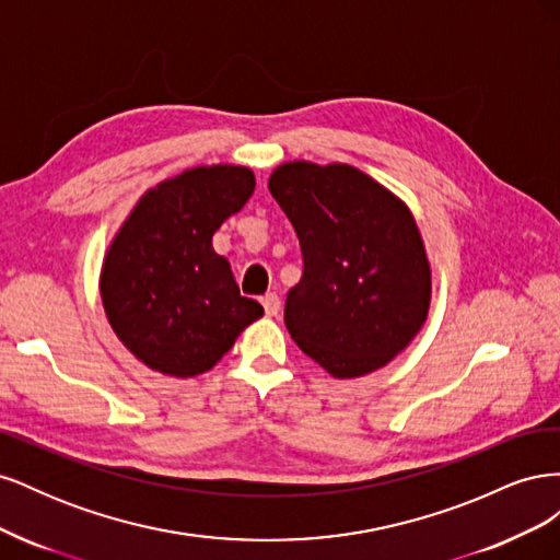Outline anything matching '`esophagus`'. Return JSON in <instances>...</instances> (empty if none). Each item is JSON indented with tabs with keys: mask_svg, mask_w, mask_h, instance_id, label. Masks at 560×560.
<instances>
[{
	"mask_svg": "<svg viewBox=\"0 0 560 560\" xmlns=\"http://www.w3.org/2000/svg\"><path fill=\"white\" fill-rule=\"evenodd\" d=\"M261 303H264V311H266L268 317H276V315L280 313V296H278L276 292H268V294L261 299Z\"/></svg>",
	"mask_w": 560,
	"mask_h": 560,
	"instance_id": "obj_1",
	"label": "esophagus"
}]
</instances>
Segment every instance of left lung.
Listing matches in <instances>:
<instances>
[{"mask_svg": "<svg viewBox=\"0 0 560 560\" xmlns=\"http://www.w3.org/2000/svg\"><path fill=\"white\" fill-rule=\"evenodd\" d=\"M268 191L303 252L301 282L284 303L294 343L334 378L393 362L432 301V268L409 206L348 163H282Z\"/></svg>", "mask_w": 560, "mask_h": 560, "instance_id": "obj_1", "label": "left lung"}]
</instances>
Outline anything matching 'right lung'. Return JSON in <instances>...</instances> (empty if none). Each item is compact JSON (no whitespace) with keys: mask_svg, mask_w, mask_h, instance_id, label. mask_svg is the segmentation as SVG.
I'll use <instances>...</instances> for the list:
<instances>
[{"mask_svg":"<svg viewBox=\"0 0 560 560\" xmlns=\"http://www.w3.org/2000/svg\"><path fill=\"white\" fill-rule=\"evenodd\" d=\"M245 165H196L135 202L112 238L100 296L114 334L149 369L173 378L210 371L264 315L241 296L212 235L254 191Z\"/></svg>","mask_w":560,"mask_h":560,"instance_id":"right-lung-1","label":"right lung"}]
</instances>
